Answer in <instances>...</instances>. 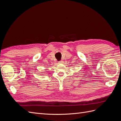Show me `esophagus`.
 <instances>
[{"instance_id":"obj_1","label":"esophagus","mask_w":121,"mask_h":121,"mask_svg":"<svg viewBox=\"0 0 121 121\" xmlns=\"http://www.w3.org/2000/svg\"><path fill=\"white\" fill-rule=\"evenodd\" d=\"M63 63V60H60V61L59 62H58V64H61V63Z\"/></svg>"}]
</instances>
